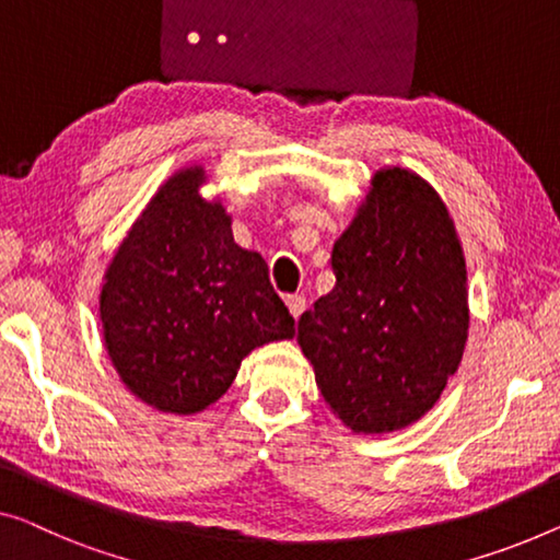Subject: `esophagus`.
I'll list each match as a JSON object with an SVG mask.
<instances>
[{"label": "esophagus", "mask_w": 560, "mask_h": 560, "mask_svg": "<svg viewBox=\"0 0 560 560\" xmlns=\"http://www.w3.org/2000/svg\"><path fill=\"white\" fill-rule=\"evenodd\" d=\"M287 306H289L291 316H294V319H299V316H302V312L306 308V299L302 294H289L287 296Z\"/></svg>", "instance_id": "esophagus-1"}]
</instances>
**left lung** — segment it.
I'll list each match as a JSON object with an SVG mask.
<instances>
[{
  "mask_svg": "<svg viewBox=\"0 0 560 560\" xmlns=\"http://www.w3.org/2000/svg\"><path fill=\"white\" fill-rule=\"evenodd\" d=\"M334 289L299 319L329 407L357 432L407 428L438 402L467 341L465 258L447 208L410 171H380L329 258Z\"/></svg>",
  "mask_w": 560,
  "mask_h": 560,
  "instance_id": "left-lung-1",
  "label": "left lung"
}]
</instances>
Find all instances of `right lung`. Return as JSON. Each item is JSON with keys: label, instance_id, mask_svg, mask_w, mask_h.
<instances>
[{"label": "right lung", "instance_id": "right-lung-1", "mask_svg": "<svg viewBox=\"0 0 560 560\" xmlns=\"http://www.w3.org/2000/svg\"><path fill=\"white\" fill-rule=\"evenodd\" d=\"M203 171L165 183L122 241L100 291L115 370L163 412L206 410L252 349L294 337V316L264 256L233 241L221 203L200 198Z\"/></svg>", "mask_w": 560, "mask_h": 560}]
</instances>
